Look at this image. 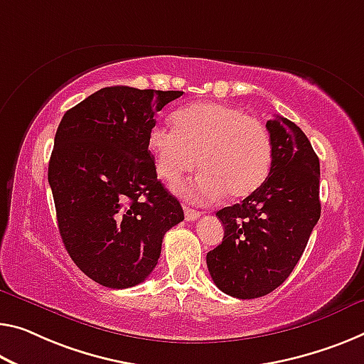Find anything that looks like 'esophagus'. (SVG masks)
<instances>
[{
  "label": "esophagus",
  "mask_w": 364,
  "mask_h": 364,
  "mask_svg": "<svg viewBox=\"0 0 364 364\" xmlns=\"http://www.w3.org/2000/svg\"><path fill=\"white\" fill-rule=\"evenodd\" d=\"M183 213H186V220L187 221H195V220H197V218L201 216V213H200L198 210L190 208V206H183Z\"/></svg>",
  "instance_id": "esophagus-1"
}]
</instances>
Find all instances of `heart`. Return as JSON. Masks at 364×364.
Instances as JSON below:
<instances>
[{
	"label": "heart",
	"instance_id": "obj_1",
	"mask_svg": "<svg viewBox=\"0 0 364 364\" xmlns=\"http://www.w3.org/2000/svg\"><path fill=\"white\" fill-rule=\"evenodd\" d=\"M173 128L154 125L148 144L158 174L176 182L198 164L203 172L177 192L197 201L249 197L270 172L272 143L267 128L232 105L200 102L177 110Z\"/></svg>",
	"mask_w": 364,
	"mask_h": 364
}]
</instances>
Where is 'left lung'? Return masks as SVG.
Here are the masks:
<instances>
[{"mask_svg": "<svg viewBox=\"0 0 364 364\" xmlns=\"http://www.w3.org/2000/svg\"><path fill=\"white\" fill-rule=\"evenodd\" d=\"M272 166L264 183L240 203L220 210L225 237L206 254L223 293L254 299L289 277L321 218V167L301 128L282 115L267 122Z\"/></svg>", "mask_w": 364, "mask_h": 364, "instance_id": "8db88e82", "label": "left lung"}]
</instances>
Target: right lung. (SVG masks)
<instances>
[{"mask_svg": "<svg viewBox=\"0 0 364 364\" xmlns=\"http://www.w3.org/2000/svg\"><path fill=\"white\" fill-rule=\"evenodd\" d=\"M182 94L104 87L60 122L48 163L60 236L77 268L102 287L144 282L164 234L183 220L148 149L154 114Z\"/></svg>", "mask_w": 364, "mask_h": 364, "instance_id": "1", "label": "right lung"}]
</instances>
